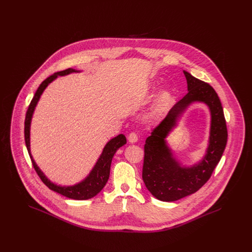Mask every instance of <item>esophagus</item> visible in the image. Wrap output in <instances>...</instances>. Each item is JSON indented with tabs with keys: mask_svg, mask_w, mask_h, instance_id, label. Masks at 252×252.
<instances>
[{
	"mask_svg": "<svg viewBox=\"0 0 252 252\" xmlns=\"http://www.w3.org/2000/svg\"><path fill=\"white\" fill-rule=\"evenodd\" d=\"M127 139H128V142L131 143V144L137 143V141H138V135H137L135 132H131V133L128 135Z\"/></svg>",
	"mask_w": 252,
	"mask_h": 252,
	"instance_id": "34e87169",
	"label": "esophagus"
}]
</instances>
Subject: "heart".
Returning <instances> with one entry per match:
<instances>
[{"mask_svg":"<svg viewBox=\"0 0 252 252\" xmlns=\"http://www.w3.org/2000/svg\"><path fill=\"white\" fill-rule=\"evenodd\" d=\"M169 101H170V94H168L167 92L160 93L157 98L156 104H155L152 114L154 116H158V115L161 114L167 107Z\"/></svg>","mask_w":252,"mask_h":252,"instance_id":"obj_1","label":"heart"}]
</instances>
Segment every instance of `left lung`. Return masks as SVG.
Instances as JSON below:
<instances>
[{
  "label": "left lung",
  "mask_w": 252,
  "mask_h": 252,
  "mask_svg": "<svg viewBox=\"0 0 252 252\" xmlns=\"http://www.w3.org/2000/svg\"><path fill=\"white\" fill-rule=\"evenodd\" d=\"M184 72L188 93L171 108L144 144L143 180L147 190L161 201H176L198 191L211 178L225 150L228 130L224 111L216 91L188 72ZM193 101H202L211 111L209 146L203 160L181 168L167 147L165 138L184 110Z\"/></svg>",
  "instance_id": "1"
}]
</instances>
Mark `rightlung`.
Wrapping results in <instances>:
<instances>
[{
  "label": "right lung",
  "instance_id": "1",
  "mask_svg": "<svg viewBox=\"0 0 252 252\" xmlns=\"http://www.w3.org/2000/svg\"><path fill=\"white\" fill-rule=\"evenodd\" d=\"M80 72V71L69 68L64 71L55 72L53 75L47 77L41 84L39 85V87L37 88L36 94L33 97L32 101L28 107V109L26 111L25 121H24V140H25V144H26L29 156L32 160V164L36 170V174L38 175L40 180H42V182L48 187L50 190L59 192L60 194L64 195L66 197L72 198V199L86 200V199H90V198L95 196L96 194L105 187L106 183L108 182L112 158L121 146L126 144V139L125 135L120 134V135L116 136L115 138L111 139L104 147L101 156L98 158L94 167L92 170L90 175L81 182H79L75 185H72V186H59V185L51 182L45 177V175L41 172V170L36 165L35 160L33 159V157L31 155V151H30V125H31V120H32V115H33L36 104L40 98V95L42 94L43 91L59 75L62 76V75H66V74H69L72 72Z\"/></svg>",
  "mask_w": 252,
  "mask_h": 252
}]
</instances>
